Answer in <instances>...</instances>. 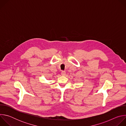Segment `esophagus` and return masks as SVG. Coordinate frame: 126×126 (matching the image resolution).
<instances>
[{
	"label": "esophagus",
	"mask_w": 126,
	"mask_h": 126,
	"mask_svg": "<svg viewBox=\"0 0 126 126\" xmlns=\"http://www.w3.org/2000/svg\"><path fill=\"white\" fill-rule=\"evenodd\" d=\"M61 75L62 76H65L66 75V72H65L64 71H62V72H61Z\"/></svg>",
	"instance_id": "1"
}]
</instances>
